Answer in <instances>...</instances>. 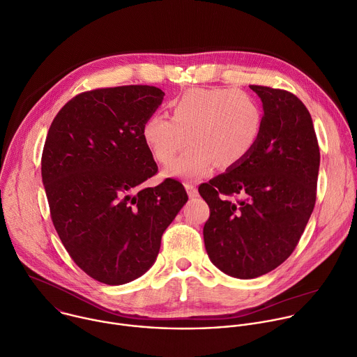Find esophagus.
<instances>
[{"label":"esophagus","mask_w":357,"mask_h":357,"mask_svg":"<svg viewBox=\"0 0 357 357\" xmlns=\"http://www.w3.org/2000/svg\"><path fill=\"white\" fill-rule=\"evenodd\" d=\"M184 187H185V190H187L190 198H194V197L198 195V190H197V187H195L192 183H188V181H187V183H184Z\"/></svg>","instance_id":"1"}]
</instances>
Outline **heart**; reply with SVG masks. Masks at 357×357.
Here are the masks:
<instances>
[{
  "instance_id": "1",
  "label": "heart",
  "mask_w": 357,
  "mask_h": 357,
  "mask_svg": "<svg viewBox=\"0 0 357 357\" xmlns=\"http://www.w3.org/2000/svg\"><path fill=\"white\" fill-rule=\"evenodd\" d=\"M172 119L152 114L142 126V138L153 159L169 165L188 144V149L166 170L178 178H199L212 167L231 169L255 148L262 130V110L257 99L229 88H192L170 102Z\"/></svg>"
}]
</instances>
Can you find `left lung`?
<instances>
[{
    "label": "left lung",
    "instance_id": "1",
    "mask_svg": "<svg viewBox=\"0 0 357 357\" xmlns=\"http://www.w3.org/2000/svg\"><path fill=\"white\" fill-rule=\"evenodd\" d=\"M264 120L252 152L198 187L209 206L206 252L222 272L252 279L279 266L296 248L317 198L319 148L311 116L293 93L250 85ZM243 195L231 203L225 196Z\"/></svg>",
    "mask_w": 357,
    "mask_h": 357
}]
</instances>
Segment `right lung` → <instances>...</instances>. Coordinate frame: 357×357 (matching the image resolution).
Instances as JSON below:
<instances>
[{
    "label": "right lung",
    "mask_w": 357,
    "mask_h": 357,
    "mask_svg": "<svg viewBox=\"0 0 357 357\" xmlns=\"http://www.w3.org/2000/svg\"><path fill=\"white\" fill-rule=\"evenodd\" d=\"M165 93L149 85L82 92L54 117L42 155L53 225L74 262L106 284H124L155 262L162 234L187 202L183 184L142 183L158 165L142 126Z\"/></svg>",
    "instance_id": "obj_1"
}]
</instances>
